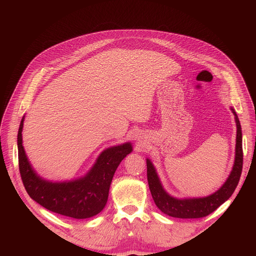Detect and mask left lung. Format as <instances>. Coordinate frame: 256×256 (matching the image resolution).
<instances>
[{"instance_id":"8db88e82","label":"left lung","mask_w":256,"mask_h":256,"mask_svg":"<svg viewBox=\"0 0 256 256\" xmlns=\"http://www.w3.org/2000/svg\"><path fill=\"white\" fill-rule=\"evenodd\" d=\"M232 112L235 116V122L237 128L236 134V147H235V161L233 168L221 187L210 196L202 198H178L172 196L166 191L161 184L156 168L152 164L150 159H146L147 166V180H148L150 190L154 198V204L160 210L174 218L180 219H196L203 218L214 212L216 208L228 200L233 194L240 180V175L242 171V126L238 116L233 108H230Z\"/></svg>"}]
</instances>
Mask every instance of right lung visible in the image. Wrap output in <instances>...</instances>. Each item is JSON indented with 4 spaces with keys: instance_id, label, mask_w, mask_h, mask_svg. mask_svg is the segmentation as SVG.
<instances>
[{
    "instance_id": "add662e5",
    "label": "right lung",
    "mask_w": 256,
    "mask_h": 256,
    "mask_svg": "<svg viewBox=\"0 0 256 256\" xmlns=\"http://www.w3.org/2000/svg\"><path fill=\"white\" fill-rule=\"evenodd\" d=\"M23 116L18 130V159L23 184L30 198L48 210L74 219H88L104 210L110 186L122 160L132 152V144L114 145L100 152L90 171L72 180L51 182L37 174L22 145Z\"/></svg>"
}]
</instances>
